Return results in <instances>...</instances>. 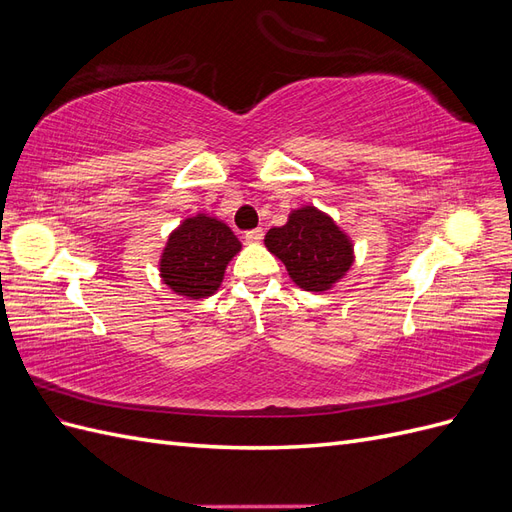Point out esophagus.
Returning <instances> with one entry per match:
<instances>
[{
    "instance_id": "esophagus-1",
    "label": "esophagus",
    "mask_w": 512,
    "mask_h": 512,
    "mask_svg": "<svg viewBox=\"0 0 512 512\" xmlns=\"http://www.w3.org/2000/svg\"><path fill=\"white\" fill-rule=\"evenodd\" d=\"M262 237H265V232H262V228L247 230V232H245V243H260Z\"/></svg>"
}]
</instances>
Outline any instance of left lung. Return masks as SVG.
<instances>
[{
	"label": "left lung",
	"instance_id": "8db88e82",
	"mask_svg": "<svg viewBox=\"0 0 512 512\" xmlns=\"http://www.w3.org/2000/svg\"><path fill=\"white\" fill-rule=\"evenodd\" d=\"M267 250L284 262L290 280L307 292L331 290L354 265V243L329 213L303 205L265 235Z\"/></svg>",
	"mask_w": 512,
	"mask_h": 512
}]
</instances>
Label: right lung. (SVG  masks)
<instances>
[{"mask_svg":"<svg viewBox=\"0 0 512 512\" xmlns=\"http://www.w3.org/2000/svg\"><path fill=\"white\" fill-rule=\"evenodd\" d=\"M239 252L241 241L226 222L196 213L168 235L158 262L160 277L179 297L207 299L220 290L228 262Z\"/></svg>","mask_w":512,"mask_h":512,"instance_id":"obj_1","label":"right lung"}]
</instances>
